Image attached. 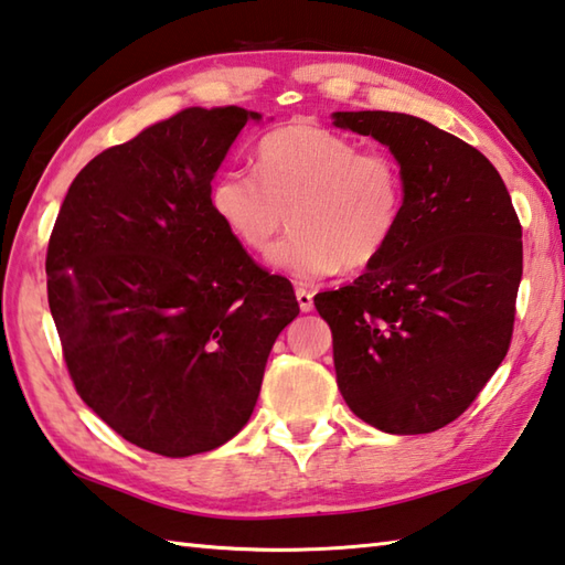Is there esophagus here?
<instances>
[{
    "label": "esophagus",
    "mask_w": 565,
    "mask_h": 565,
    "mask_svg": "<svg viewBox=\"0 0 565 565\" xmlns=\"http://www.w3.org/2000/svg\"><path fill=\"white\" fill-rule=\"evenodd\" d=\"M295 295H297V302H300V310H302V312H310L312 307H315L312 292H310V290H305V287H297Z\"/></svg>",
    "instance_id": "obj_1"
}]
</instances>
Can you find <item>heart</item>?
<instances>
[{
    "label": "heart",
    "instance_id": "heart-1",
    "mask_svg": "<svg viewBox=\"0 0 565 565\" xmlns=\"http://www.w3.org/2000/svg\"><path fill=\"white\" fill-rule=\"evenodd\" d=\"M255 169L258 177L221 172L209 189L211 211L255 255L273 248L290 214L295 233L275 248L273 265L297 280L369 268L396 236L406 182L388 154L361 152L322 125L292 122L263 137Z\"/></svg>",
    "mask_w": 565,
    "mask_h": 565
}]
</instances>
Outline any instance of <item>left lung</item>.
I'll return each instance as SVG.
<instances>
[{"mask_svg":"<svg viewBox=\"0 0 565 565\" xmlns=\"http://www.w3.org/2000/svg\"><path fill=\"white\" fill-rule=\"evenodd\" d=\"M334 125L398 159L406 206L364 275L315 295L347 406L393 435L433 433L472 406L512 344L521 223L489 159L420 117L359 110Z\"/></svg>","mask_w":565,"mask_h":565,"instance_id":"8db88e82","label":"left lung"}]
</instances>
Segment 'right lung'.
<instances>
[{
  "instance_id": "add662e5",
  "label": "right lung",
  "mask_w": 565,
  "mask_h": 565,
  "mask_svg": "<svg viewBox=\"0 0 565 565\" xmlns=\"http://www.w3.org/2000/svg\"><path fill=\"white\" fill-rule=\"evenodd\" d=\"M238 105L186 108L73 179L53 223L49 307L85 406L127 443L186 457L231 440L258 401L275 339L300 315L209 204Z\"/></svg>"
}]
</instances>
